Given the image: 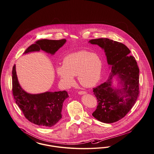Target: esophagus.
<instances>
[{
  "mask_svg": "<svg viewBox=\"0 0 154 154\" xmlns=\"http://www.w3.org/2000/svg\"><path fill=\"white\" fill-rule=\"evenodd\" d=\"M78 94H80V95H83V94H87V92H86L85 91H79V92H78Z\"/></svg>",
  "mask_w": 154,
  "mask_h": 154,
  "instance_id": "1",
  "label": "esophagus"
}]
</instances>
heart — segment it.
Masks as SVG:
<instances>
[{
    "mask_svg": "<svg viewBox=\"0 0 154 154\" xmlns=\"http://www.w3.org/2000/svg\"><path fill=\"white\" fill-rule=\"evenodd\" d=\"M102 70V60L100 57L87 51L75 52L67 55L63 65L57 66V73L62 83L69 87L77 75L81 85L91 87L99 81Z\"/></svg>",
    "mask_w": 154,
    "mask_h": 154,
    "instance_id": "1",
    "label": "heart"
}]
</instances>
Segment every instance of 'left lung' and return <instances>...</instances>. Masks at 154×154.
<instances>
[{"label":"left lung","mask_w":154,"mask_h":154,"mask_svg":"<svg viewBox=\"0 0 154 154\" xmlns=\"http://www.w3.org/2000/svg\"><path fill=\"white\" fill-rule=\"evenodd\" d=\"M89 43L104 50L111 68L109 80L93 88L98 104L92 116L102 122L113 123L124 117L139 97V69L125 44L107 38L92 39ZM114 75L120 80V88L112 87L111 80Z\"/></svg>","instance_id":"1"}]
</instances>
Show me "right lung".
Wrapping results in <instances>:
<instances>
[{
  "instance_id": "1",
  "label": "right lung",
  "mask_w": 154,
  "mask_h": 154,
  "mask_svg": "<svg viewBox=\"0 0 154 154\" xmlns=\"http://www.w3.org/2000/svg\"><path fill=\"white\" fill-rule=\"evenodd\" d=\"M66 42V39L39 40L30 45L24 54L42 50L54 55ZM12 91L15 102L25 117L30 122L42 127L53 126L62 118L63 103L69 97L66 91L40 94L26 92L18 82L15 65L12 70Z\"/></svg>"
}]
</instances>
